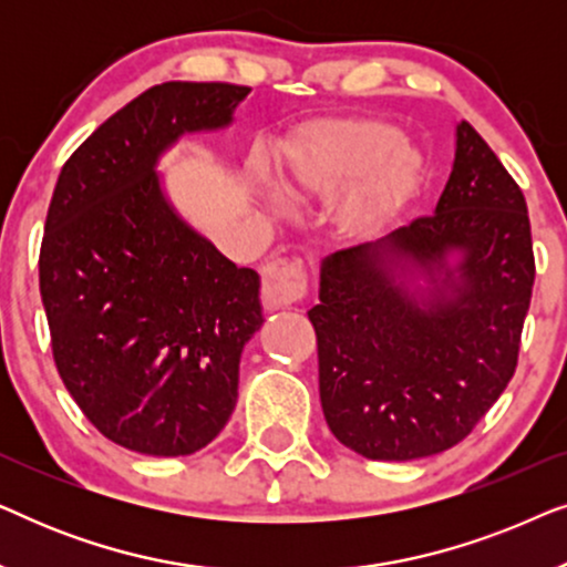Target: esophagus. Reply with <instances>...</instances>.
Wrapping results in <instances>:
<instances>
[{
	"label": "esophagus",
	"mask_w": 567,
	"mask_h": 567,
	"mask_svg": "<svg viewBox=\"0 0 567 567\" xmlns=\"http://www.w3.org/2000/svg\"><path fill=\"white\" fill-rule=\"evenodd\" d=\"M307 293V270L301 260H276L262 270V297L270 307H291Z\"/></svg>",
	"instance_id": "obj_1"
}]
</instances>
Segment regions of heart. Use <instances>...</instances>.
Instances as JSON below:
<instances>
[{
  "mask_svg": "<svg viewBox=\"0 0 567 567\" xmlns=\"http://www.w3.org/2000/svg\"><path fill=\"white\" fill-rule=\"evenodd\" d=\"M423 175V157L400 126L377 115L309 123L284 146L278 190L286 198L328 193L359 181L343 219L355 231H377L402 212Z\"/></svg>",
  "mask_w": 567,
  "mask_h": 567,
  "instance_id": "1",
  "label": "heart"
}]
</instances>
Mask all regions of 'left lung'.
<instances>
[{
    "instance_id": "8db88e82",
    "label": "left lung",
    "mask_w": 567,
    "mask_h": 567,
    "mask_svg": "<svg viewBox=\"0 0 567 567\" xmlns=\"http://www.w3.org/2000/svg\"><path fill=\"white\" fill-rule=\"evenodd\" d=\"M532 286L524 193L462 121L436 212L322 260L307 315L340 444L384 462L460 444L514 377Z\"/></svg>"
}]
</instances>
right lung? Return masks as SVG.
Wrapping results in <instances>:
<instances>
[{
  "instance_id": "obj_1",
  "label": "right lung",
  "mask_w": 567,
  "mask_h": 567,
  "mask_svg": "<svg viewBox=\"0 0 567 567\" xmlns=\"http://www.w3.org/2000/svg\"><path fill=\"white\" fill-rule=\"evenodd\" d=\"M247 92L154 84L84 138L53 188L38 260L53 361L87 421L131 452H198L237 405L260 278L175 212L157 162L183 134L227 128Z\"/></svg>"
}]
</instances>
